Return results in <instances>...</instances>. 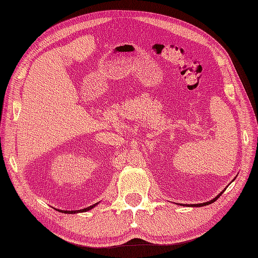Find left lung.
I'll use <instances>...</instances> for the list:
<instances>
[{"mask_svg": "<svg viewBox=\"0 0 258 258\" xmlns=\"http://www.w3.org/2000/svg\"><path fill=\"white\" fill-rule=\"evenodd\" d=\"M224 190V189H223ZM223 192H221L220 194H218L214 200H211V201H209V202H206V203H203V204H190V205H186V206H188V207H202V206H206V205H209V204H211V203H214V202H216L218 198H219L220 196H221V194H222ZM182 205V204H181Z\"/></svg>", "mask_w": 258, "mask_h": 258, "instance_id": "1", "label": "left lung"}]
</instances>
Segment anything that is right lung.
Masks as SVG:
<instances>
[{"label":"right lung","instance_id":"obj_1","mask_svg":"<svg viewBox=\"0 0 258 258\" xmlns=\"http://www.w3.org/2000/svg\"><path fill=\"white\" fill-rule=\"evenodd\" d=\"M99 203H96L95 205H92V206H89L87 208H84V209H79V210H61V209H56L57 211H60V213H64V214H75V213H85V211H88L90 209L94 208L95 206H97Z\"/></svg>","mask_w":258,"mask_h":258}]
</instances>
